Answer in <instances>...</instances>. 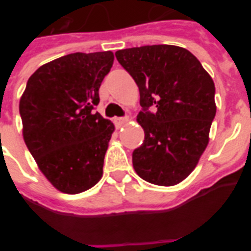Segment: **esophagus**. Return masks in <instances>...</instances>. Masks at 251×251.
<instances>
[{
    "label": "esophagus",
    "instance_id": "34e87169",
    "mask_svg": "<svg viewBox=\"0 0 251 251\" xmlns=\"http://www.w3.org/2000/svg\"><path fill=\"white\" fill-rule=\"evenodd\" d=\"M128 121H129V118H127V117H126V118H115L114 123H115V126L119 128V127H122V126H124V124H127Z\"/></svg>",
    "mask_w": 251,
    "mask_h": 251
}]
</instances>
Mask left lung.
I'll use <instances>...</instances> for the list:
<instances>
[{"instance_id": "left-lung-1", "label": "left lung", "mask_w": 251, "mask_h": 251, "mask_svg": "<svg viewBox=\"0 0 251 251\" xmlns=\"http://www.w3.org/2000/svg\"><path fill=\"white\" fill-rule=\"evenodd\" d=\"M115 56L136 81L143 108L137 122L145 141L133 152L134 171L153 185L182 182L210 141L216 114L212 77L195 55L179 46L124 49Z\"/></svg>"}]
</instances>
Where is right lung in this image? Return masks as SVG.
<instances>
[{
	"mask_svg": "<svg viewBox=\"0 0 251 251\" xmlns=\"http://www.w3.org/2000/svg\"><path fill=\"white\" fill-rule=\"evenodd\" d=\"M113 61L112 51L65 55L40 66L22 93L24 141L60 192L80 194L103 176L114 124L93 109Z\"/></svg>",
	"mask_w": 251,
	"mask_h": 251,
	"instance_id": "add662e5",
	"label": "right lung"
}]
</instances>
